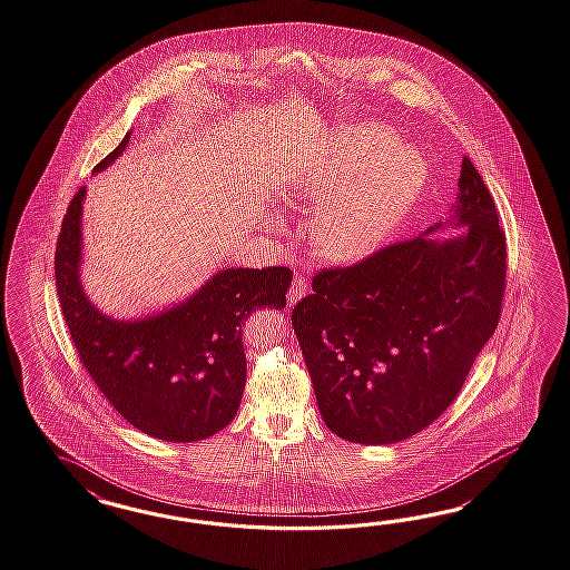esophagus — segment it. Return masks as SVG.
<instances>
[{"label":"esophagus","mask_w":570,"mask_h":570,"mask_svg":"<svg viewBox=\"0 0 570 570\" xmlns=\"http://www.w3.org/2000/svg\"><path fill=\"white\" fill-rule=\"evenodd\" d=\"M306 292H308V286H306L305 278L294 276L291 284V291H288V306L296 305V303L305 296Z\"/></svg>","instance_id":"1"}]
</instances>
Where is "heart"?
I'll use <instances>...</instances> for the list:
<instances>
[{
	"instance_id": "1",
	"label": "heart",
	"mask_w": 570,
	"mask_h": 570,
	"mask_svg": "<svg viewBox=\"0 0 570 570\" xmlns=\"http://www.w3.org/2000/svg\"><path fill=\"white\" fill-rule=\"evenodd\" d=\"M416 148L383 124H361L330 139L321 165L296 185V197L321 204L311 224L325 259L361 262L397 233L426 181Z\"/></svg>"
}]
</instances>
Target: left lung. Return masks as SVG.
Wrapping results in <instances>:
<instances>
[{"mask_svg":"<svg viewBox=\"0 0 570 570\" xmlns=\"http://www.w3.org/2000/svg\"><path fill=\"white\" fill-rule=\"evenodd\" d=\"M446 223L325 269L292 311L321 417L358 444L400 443L458 397L499 325L507 243L492 195L465 156ZM465 225L449 239L436 229Z\"/></svg>","mask_w":570,"mask_h":570,"instance_id":"left-lung-1","label":"left lung"}]
</instances>
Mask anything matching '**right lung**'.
I'll return each mask as SVG.
<instances>
[{
  "mask_svg": "<svg viewBox=\"0 0 570 570\" xmlns=\"http://www.w3.org/2000/svg\"><path fill=\"white\" fill-rule=\"evenodd\" d=\"M131 131L95 175L126 153ZM71 199L57 238L56 282L66 325L86 371L131 426L194 443L235 417L247 381L243 325L259 308H284L288 267H223L181 303L134 320L102 313L83 291L82 208Z\"/></svg>",
  "mask_w": 570,
  "mask_h": 570,
  "instance_id": "add662e5",
  "label": "right lung"
}]
</instances>
